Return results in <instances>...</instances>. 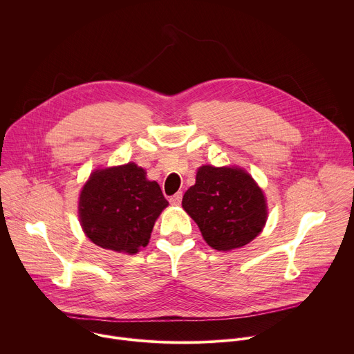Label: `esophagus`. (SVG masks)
I'll return each mask as SVG.
<instances>
[{"label": "esophagus", "mask_w": 354, "mask_h": 354, "mask_svg": "<svg viewBox=\"0 0 354 354\" xmlns=\"http://www.w3.org/2000/svg\"><path fill=\"white\" fill-rule=\"evenodd\" d=\"M180 201H182V192H178L176 194H174V196L169 198V203H171L172 206H179Z\"/></svg>", "instance_id": "34e87169"}]
</instances>
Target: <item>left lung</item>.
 Wrapping results in <instances>:
<instances>
[{
	"mask_svg": "<svg viewBox=\"0 0 354 354\" xmlns=\"http://www.w3.org/2000/svg\"><path fill=\"white\" fill-rule=\"evenodd\" d=\"M182 206L217 250L249 243L262 231L268 210L263 192L239 168L201 167Z\"/></svg>",
	"mask_w": 354,
	"mask_h": 354,
	"instance_id": "obj_1",
	"label": "left lung"
}]
</instances>
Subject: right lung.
Masks as SVG:
<instances>
[{"instance_id": "add662e5", "label": "right lung", "mask_w": 354, "mask_h": 354, "mask_svg": "<svg viewBox=\"0 0 354 354\" xmlns=\"http://www.w3.org/2000/svg\"><path fill=\"white\" fill-rule=\"evenodd\" d=\"M167 206L160 185L147 180L144 169L130 162L91 175L80 196V218L93 243L133 255L147 246Z\"/></svg>"}]
</instances>
